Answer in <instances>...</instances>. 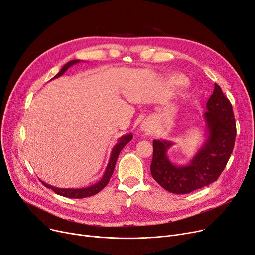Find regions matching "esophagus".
Here are the masks:
<instances>
[{
  "mask_svg": "<svg viewBox=\"0 0 255 255\" xmlns=\"http://www.w3.org/2000/svg\"><path fill=\"white\" fill-rule=\"evenodd\" d=\"M141 129L145 132V133H150L152 131V125L149 122H143L141 125Z\"/></svg>",
  "mask_w": 255,
  "mask_h": 255,
  "instance_id": "34e87169",
  "label": "esophagus"
}]
</instances>
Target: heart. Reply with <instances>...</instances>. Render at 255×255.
<instances>
[{
    "instance_id": "b5f03b06",
    "label": "heart",
    "mask_w": 255,
    "mask_h": 255,
    "mask_svg": "<svg viewBox=\"0 0 255 255\" xmlns=\"http://www.w3.org/2000/svg\"><path fill=\"white\" fill-rule=\"evenodd\" d=\"M172 82L176 85H182L186 82V79L184 77H181V76H176V77L172 78Z\"/></svg>"
}]
</instances>
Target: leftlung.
Segmentation results:
<instances>
[{
    "instance_id": "left-lung-1",
    "label": "left lung",
    "mask_w": 255,
    "mask_h": 255,
    "mask_svg": "<svg viewBox=\"0 0 255 255\" xmlns=\"http://www.w3.org/2000/svg\"><path fill=\"white\" fill-rule=\"evenodd\" d=\"M204 118L207 139L187 166H175L168 156L172 142L153 141L150 166L154 180L166 190L184 194L216 181L226 168L236 140V121L230 100L215 83L214 91L206 104Z\"/></svg>"
}]
</instances>
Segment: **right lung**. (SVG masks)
I'll return each mask as SVG.
<instances>
[{
	"mask_svg": "<svg viewBox=\"0 0 255 255\" xmlns=\"http://www.w3.org/2000/svg\"><path fill=\"white\" fill-rule=\"evenodd\" d=\"M80 61L79 59H74V61H71L69 63H67L63 68L62 70L59 71L55 76L52 78H57L59 76H62V75L73 65L79 63ZM132 139V134L129 133V134H126V136L122 137L121 139H119L118 143L114 146L113 150L111 152V156H110V159H109V162H108V166L106 168V171H105L104 173V176L103 178L101 179V180L99 182H97L96 184L92 185V186H88V187H85V188H77V189H74V188H57V187H54V186H51L49 184H46L44 183L43 181H41L44 186H46L48 188H51L55 193L59 194V196H63V197H66V198H71V199H82V198H87V197H92L94 196V194L100 192L105 186H106L108 183H109V180L110 178L113 174V171H114V168H115V163H116V160H117V157L119 155V153H121V151L123 150V148Z\"/></svg>",
	"mask_w": 255,
	"mask_h": 255,
	"instance_id": "obj_1",
	"label": "right lung"
}]
</instances>
